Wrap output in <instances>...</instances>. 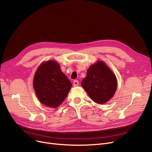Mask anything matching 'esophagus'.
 Masks as SVG:
<instances>
[{
	"label": "esophagus",
	"instance_id": "obj_1",
	"mask_svg": "<svg viewBox=\"0 0 152 152\" xmlns=\"http://www.w3.org/2000/svg\"><path fill=\"white\" fill-rule=\"evenodd\" d=\"M73 85H74V86H77L79 85V81H78L77 80H75L74 82H73Z\"/></svg>",
	"mask_w": 152,
	"mask_h": 152
}]
</instances>
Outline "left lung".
Masks as SVG:
<instances>
[{
    "label": "left lung",
    "mask_w": 152,
    "mask_h": 152,
    "mask_svg": "<svg viewBox=\"0 0 152 152\" xmlns=\"http://www.w3.org/2000/svg\"><path fill=\"white\" fill-rule=\"evenodd\" d=\"M81 85L95 103L104 104L113 98L117 87L116 77L103 61L91 65Z\"/></svg>",
    "instance_id": "left-lung-1"
}]
</instances>
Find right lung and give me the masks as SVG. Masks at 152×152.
Listing matches in <instances>:
<instances>
[{"mask_svg": "<svg viewBox=\"0 0 152 152\" xmlns=\"http://www.w3.org/2000/svg\"><path fill=\"white\" fill-rule=\"evenodd\" d=\"M33 86L39 102L49 107L56 108L66 98L72 84L59 64L50 60L38 67Z\"/></svg>", "mask_w": 152, "mask_h": 152, "instance_id": "1", "label": "right lung"}]
</instances>
